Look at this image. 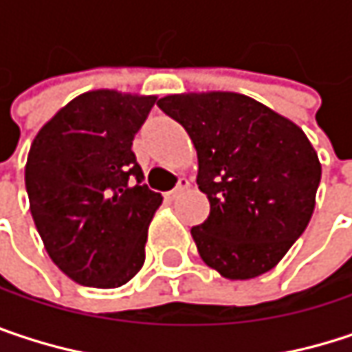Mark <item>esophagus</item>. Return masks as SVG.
<instances>
[{
	"instance_id": "34e87169",
	"label": "esophagus",
	"mask_w": 352,
	"mask_h": 352,
	"mask_svg": "<svg viewBox=\"0 0 352 352\" xmlns=\"http://www.w3.org/2000/svg\"><path fill=\"white\" fill-rule=\"evenodd\" d=\"M187 187H189V181H187V179H179V181H177L175 189H171V191L167 193V197H169V199H177V197H179Z\"/></svg>"
}]
</instances>
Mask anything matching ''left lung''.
<instances>
[{
    "label": "left lung",
    "mask_w": 352,
    "mask_h": 352,
    "mask_svg": "<svg viewBox=\"0 0 352 352\" xmlns=\"http://www.w3.org/2000/svg\"><path fill=\"white\" fill-rule=\"evenodd\" d=\"M197 151V187L210 216L191 228L204 263L226 279L273 269L306 230L322 167L306 134L239 94H187L157 102Z\"/></svg>",
    "instance_id": "obj_1"
}]
</instances>
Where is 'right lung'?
<instances>
[{"mask_svg": "<svg viewBox=\"0 0 352 352\" xmlns=\"http://www.w3.org/2000/svg\"><path fill=\"white\" fill-rule=\"evenodd\" d=\"M157 98L100 89L75 98L38 134L26 191L54 265L85 287L128 283L144 263L163 197L142 181L132 140Z\"/></svg>", "mask_w": 352, "mask_h": 352, "instance_id": "obj_1", "label": "right lung"}]
</instances>
